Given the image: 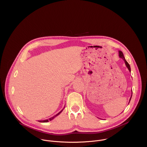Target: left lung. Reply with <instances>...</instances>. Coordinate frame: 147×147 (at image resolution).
Instances as JSON below:
<instances>
[{
  "instance_id": "1",
  "label": "left lung",
  "mask_w": 147,
  "mask_h": 147,
  "mask_svg": "<svg viewBox=\"0 0 147 147\" xmlns=\"http://www.w3.org/2000/svg\"><path fill=\"white\" fill-rule=\"evenodd\" d=\"M119 56L120 58H121V59L124 60V63H125V66H126V67H127V69H129V71H130V72H131L130 66L129 64L128 63V62H127L126 60H125V58H124V55H123V52H122L121 51H119ZM132 94H133V91H132V90H131V97H130V100H129V103H130V100H131V96H132Z\"/></svg>"
}]
</instances>
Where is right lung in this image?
<instances>
[{"label":"right lung","instance_id":"right-lung-1","mask_svg":"<svg viewBox=\"0 0 147 147\" xmlns=\"http://www.w3.org/2000/svg\"><path fill=\"white\" fill-rule=\"evenodd\" d=\"M65 107H64V108H65ZM64 108L60 112H59L57 114H56V115H55V116H53V117H51V118H49V119H47V120H38L39 122H41V123H47V122H48L49 121H51V120H52L55 117H56L57 116H58L60 113H61V112L63 111V110L64 109Z\"/></svg>","mask_w":147,"mask_h":147}]
</instances>
